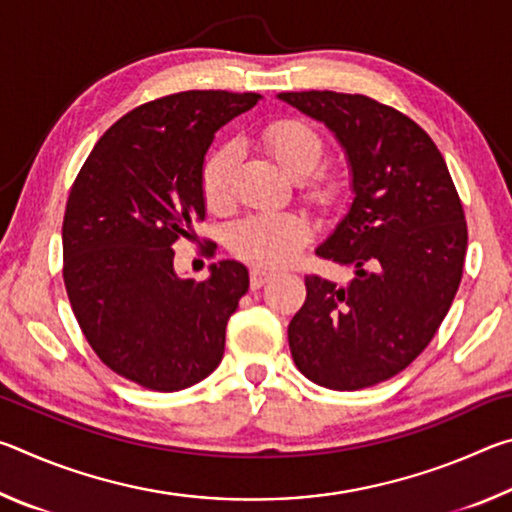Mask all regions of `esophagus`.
Masks as SVG:
<instances>
[{
	"label": "esophagus",
	"mask_w": 512,
	"mask_h": 512,
	"mask_svg": "<svg viewBox=\"0 0 512 512\" xmlns=\"http://www.w3.org/2000/svg\"><path fill=\"white\" fill-rule=\"evenodd\" d=\"M271 277H273V271H268V268H262V266L250 268V289L264 287V284L271 280Z\"/></svg>",
	"instance_id": "1"
}]
</instances>
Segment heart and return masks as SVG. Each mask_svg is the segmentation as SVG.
Instances as JSON below:
<instances>
[{"mask_svg": "<svg viewBox=\"0 0 512 512\" xmlns=\"http://www.w3.org/2000/svg\"><path fill=\"white\" fill-rule=\"evenodd\" d=\"M262 142L271 158L298 178L305 194L318 205H332L341 194L334 176L318 171L325 158V140L302 119H277L262 131ZM237 167V146L221 144L203 164V196L212 210L230 203V185ZM311 239V225L296 212L248 214L232 225L228 244L239 257L264 266H282L298 255Z\"/></svg>", "mask_w": 512, "mask_h": 512, "instance_id": "1", "label": "heart"}]
</instances>
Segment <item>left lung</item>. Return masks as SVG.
Here are the masks:
<instances>
[{"label": "left lung", "mask_w": 512, "mask_h": 512, "mask_svg": "<svg viewBox=\"0 0 512 512\" xmlns=\"http://www.w3.org/2000/svg\"><path fill=\"white\" fill-rule=\"evenodd\" d=\"M277 99L332 131L352 189L316 255L350 266L354 280L305 277L291 357L314 384L359 391L402 372L447 316L467 250L463 205L438 146L395 108L329 90Z\"/></svg>", "instance_id": "obj_1"}]
</instances>
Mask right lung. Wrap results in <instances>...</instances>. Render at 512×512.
<instances>
[{
    "label": "right lung",
    "instance_id": "right-lung-1",
    "mask_svg": "<svg viewBox=\"0 0 512 512\" xmlns=\"http://www.w3.org/2000/svg\"><path fill=\"white\" fill-rule=\"evenodd\" d=\"M259 99L189 90L144 103L103 133L69 192L63 277L74 316L110 370L151 391H183L223 359L248 268L223 259L196 282L176 273L173 244L205 219L214 133Z\"/></svg>",
    "mask_w": 512,
    "mask_h": 512
}]
</instances>
